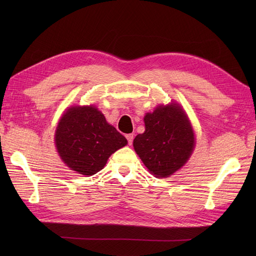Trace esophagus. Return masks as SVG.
<instances>
[{"label":"esophagus","instance_id":"obj_1","mask_svg":"<svg viewBox=\"0 0 256 256\" xmlns=\"http://www.w3.org/2000/svg\"><path fill=\"white\" fill-rule=\"evenodd\" d=\"M126 138H127L128 144H129V145L132 144V142H134V134H129L126 136Z\"/></svg>","mask_w":256,"mask_h":256}]
</instances>
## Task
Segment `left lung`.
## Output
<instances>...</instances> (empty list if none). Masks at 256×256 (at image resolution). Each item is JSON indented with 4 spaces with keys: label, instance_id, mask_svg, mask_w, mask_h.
Masks as SVG:
<instances>
[{
    "label": "left lung",
    "instance_id": "1",
    "mask_svg": "<svg viewBox=\"0 0 256 256\" xmlns=\"http://www.w3.org/2000/svg\"><path fill=\"white\" fill-rule=\"evenodd\" d=\"M145 131L134 140L136 152L150 172L168 177L184 166L194 148L196 138L182 108L158 106L144 116Z\"/></svg>",
    "mask_w": 256,
    "mask_h": 256
}]
</instances>
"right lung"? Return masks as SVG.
Segmentation results:
<instances>
[{"instance_id":"obj_1","label":"right lung","mask_w":256,"mask_h":256,"mask_svg":"<svg viewBox=\"0 0 256 256\" xmlns=\"http://www.w3.org/2000/svg\"><path fill=\"white\" fill-rule=\"evenodd\" d=\"M54 141L64 164L88 176L102 171L111 154L127 145L126 138L94 106L67 109L58 122Z\"/></svg>"}]
</instances>
